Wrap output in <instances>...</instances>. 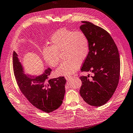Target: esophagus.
Returning <instances> with one entry per match:
<instances>
[{
	"instance_id": "esophagus-1",
	"label": "esophagus",
	"mask_w": 133,
	"mask_h": 133,
	"mask_svg": "<svg viewBox=\"0 0 133 133\" xmlns=\"http://www.w3.org/2000/svg\"><path fill=\"white\" fill-rule=\"evenodd\" d=\"M72 78V76H65V78L67 79V80H70V79Z\"/></svg>"
}]
</instances>
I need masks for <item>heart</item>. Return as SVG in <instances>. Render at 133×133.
Segmentation results:
<instances>
[{
    "label": "heart",
    "mask_w": 133,
    "mask_h": 133,
    "mask_svg": "<svg viewBox=\"0 0 133 133\" xmlns=\"http://www.w3.org/2000/svg\"><path fill=\"white\" fill-rule=\"evenodd\" d=\"M51 46L43 48V55L46 63L56 67L60 63L59 53L65 52L67 60L57 69L59 75L69 76L76 72L88 57L90 51V41L87 35L82 31L65 28L57 31L51 37Z\"/></svg>",
    "instance_id": "1"
}]
</instances>
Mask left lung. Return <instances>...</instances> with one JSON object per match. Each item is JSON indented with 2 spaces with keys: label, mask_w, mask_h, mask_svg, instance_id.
I'll return each instance as SVG.
<instances>
[{
  "label": "left lung",
  "mask_w": 133,
  "mask_h": 133,
  "mask_svg": "<svg viewBox=\"0 0 133 133\" xmlns=\"http://www.w3.org/2000/svg\"><path fill=\"white\" fill-rule=\"evenodd\" d=\"M82 31L90 41V51L81 69L92 72L94 76L79 77L82 85L79 94L89 105L101 107L107 103L118 86L120 70L118 48L110 34L105 29L88 21H82Z\"/></svg>",
  "instance_id": "8db88e82"
}]
</instances>
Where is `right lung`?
I'll return each mask as SVG.
<instances>
[{
    "label": "right lung",
    "mask_w": 133,
    "mask_h": 133,
    "mask_svg": "<svg viewBox=\"0 0 133 133\" xmlns=\"http://www.w3.org/2000/svg\"><path fill=\"white\" fill-rule=\"evenodd\" d=\"M13 67L21 91L35 107L44 112L50 113L60 107L65 93L66 80L64 77L49 79L52 72L50 68L38 76L25 74L17 55L14 51Z\"/></svg>",
    "instance_id": "obj_1"
}]
</instances>
